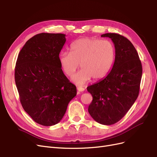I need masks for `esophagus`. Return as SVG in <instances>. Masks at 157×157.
Masks as SVG:
<instances>
[{
	"label": "esophagus",
	"mask_w": 157,
	"mask_h": 157,
	"mask_svg": "<svg viewBox=\"0 0 157 157\" xmlns=\"http://www.w3.org/2000/svg\"><path fill=\"white\" fill-rule=\"evenodd\" d=\"M77 90L79 92H83L84 90V88L82 87H77Z\"/></svg>",
	"instance_id": "esophagus-1"
}]
</instances>
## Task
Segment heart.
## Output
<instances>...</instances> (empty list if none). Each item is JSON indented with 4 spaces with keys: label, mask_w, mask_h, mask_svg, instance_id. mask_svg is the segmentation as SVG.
Returning a JSON list of instances; mask_svg holds the SVG:
<instances>
[{
    "label": "heart",
    "mask_w": 157,
    "mask_h": 157,
    "mask_svg": "<svg viewBox=\"0 0 157 157\" xmlns=\"http://www.w3.org/2000/svg\"><path fill=\"white\" fill-rule=\"evenodd\" d=\"M115 46L109 40L96 38H82L73 42L70 52H63L59 56L61 69L68 77H72L78 67L82 69L73 80L79 85L93 78L99 80L110 72L115 59Z\"/></svg>",
    "instance_id": "b5f03b06"
}]
</instances>
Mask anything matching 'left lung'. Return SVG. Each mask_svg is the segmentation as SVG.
Returning <instances> with one entry per match:
<instances>
[{
	"label": "left lung",
	"instance_id": "1",
	"mask_svg": "<svg viewBox=\"0 0 157 157\" xmlns=\"http://www.w3.org/2000/svg\"><path fill=\"white\" fill-rule=\"evenodd\" d=\"M116 50L115 62L106 77L87 87L93 99L88 112L99 124L111 125L124 117L138 97L142 76L139 55L132 42L117 33H105Z\"/></svg>",
	"mask_w": 157,
	"mask_h": 157
}]
</instances>
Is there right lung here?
Here are the masks:
<instances>
[{
    "mask_svg": "<svg viewBox=\"0 0 157 157\" xmlns=\"http://www.w3.org/2000/svg\"><path fill=\"white\" fill-rule=\"evenodd\" d=\"M65 41V34L39 33L26 42L17 59L15 82L21 105L42 126L60 122L77 95L59 62Z\"/></svg>",
    "mask_w": 157,
    "mask_h": 157,
    "instance_id": "right-lung-1",
    "label": "right lung"
}]
</instances>
